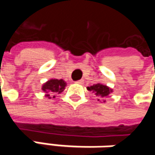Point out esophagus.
I'll list each match as a JSON object with an SVG mask.
<instances>
[{
	"label": "esophagus",
	"mask_w": 155,
	"mask_h": 155,
	"mask_svg": "<svg viewBox=\"0 0 155 155\" xmlns=\"http://www.w3.org/2000/svg\"><path fill=\"white\" fill-rule=\"evenodd\" d=\"M83 81H84L83 80H79V81H76V83H78V84H82V83H83Z\"/></svg>",
	"instance_id": "esophagus-1"
}]
</instances>
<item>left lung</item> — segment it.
<instances>
[{
    "label": "left lung",
    "mask_w": 155,
    "mask_h": 155,
    "mask_svg": "<svg viewBox=\"0 0 155 155\" xmlns=\"http://www.w3.org/2000/svg\"><path fill=\"white\" fill-rule=\"evenodd\" d=\"M88 91H91L92 92L95 93V95L97 97H101V98H105V97H108V94L110 92H112V90L110 88H108V86L106 85H103V84H101V83H97V84H94L92 86H90L87 88ZM100 101V100H99ZM103 101V100H102Z\"/></svg>",
    "instance_id": "1"
}]
</instances>
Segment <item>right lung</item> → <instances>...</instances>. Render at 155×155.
Wrapping results in <instances>:
<instances>
[{"label": "right lung", "instance_id": "add662e5", "mask_svg": "<svg viewBox=\"0 0 155 155\" xmlns=\"http://www.w3.org/2000/svg\"><path fill=\"white\" fill-rule=\"evenodd\" d=\"M66 86V82L64 80H58V79H51L49 81H47L46 83L43 84L42 86V91L46 93V97L51 99V97L53 96V98H54V94L55 93H61L62 91H64V90L65 89Z\"/></svg>", "mask_w": 155, "mask_h": 155}]
</instances>
